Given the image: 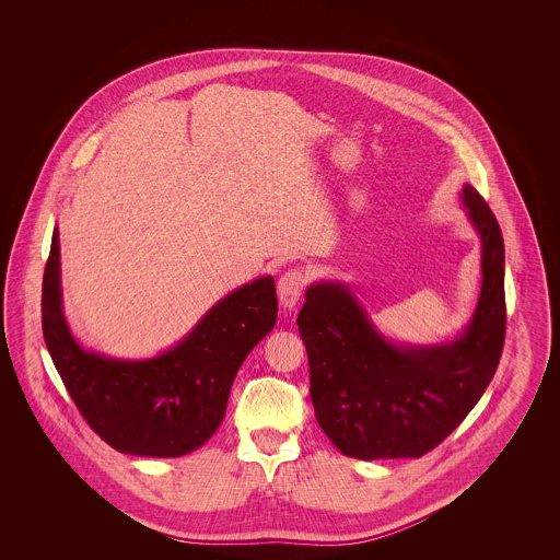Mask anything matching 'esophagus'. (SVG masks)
Returning <instances> with one entry per match:
<instances>
[{
    "instance_id": "obj_1",
    "label": "esophagus",
    "mask_w": 560,
    "mask_h": 560,
    "mask_svg": "<svg viewBox=\"0 0 560 560\" xmlns=\"http://www.w3.org/2000/svg\"><path fill=\"white\" fill-rule=\"evenodd\" d=\"M306 283H308V275H306L304 270H300V268H290L288 272L281 275L277 292H279L281 306H283L285 311H292L293 306L298 304V300H300L302 293H304Z\"/></svg>"
}]
</instances>
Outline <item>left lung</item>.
Wrapping results in <instances>:
<instances>
[{"instance_id":"left-lung-1","label":"left lung","mask_w":560,"mask_h":560,"mask_svg":"<svg viewBox=\"0 0 560 560\" xmlns=\"http://www.w3.org/2000/svg\"><path fill=\"white\" fill-rule=\"evenodd\" d=\"M462 203L482 245L479 304L447 345L402 347L386 340L338 281L306 290L298 315L311 370L317 422L357 459L420 457L470 413L498 370L506 336L504 240L485 199L470 185Z\"/></svg>"}]
</instances>
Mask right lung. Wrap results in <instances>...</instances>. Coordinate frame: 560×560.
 <instances>
[{
    "label": "right lung",
    "mask_w": 560,
    "mask_h": 560,
    "mask_svg": "<svg viewBox=\"0 0 560 560\" xmlns=\"http://www.w3.org/2000/svg\"><path fill=\"white\" fill-rule=\"evenodd\" d=\"M275 320V279L260 277L222 298L160 357L119 361L88 352L62 313L54 229L42 288L44 340L83 420L117 452L178 457L201 447L224 418L241 363Z\"/></svg>",
    "instance_id": "add662e5"
}]
</instances>
